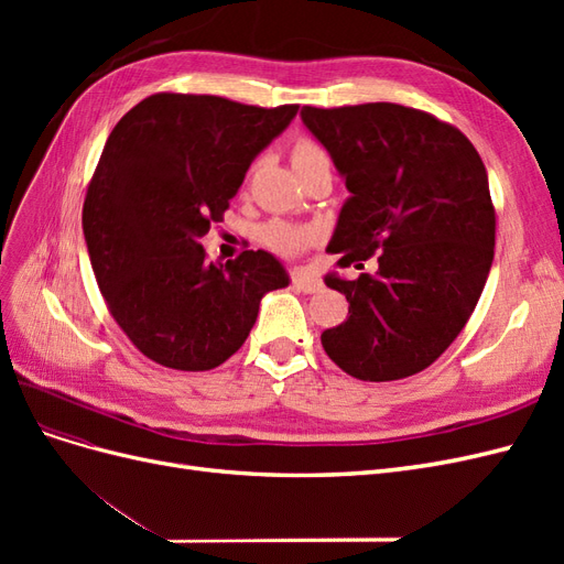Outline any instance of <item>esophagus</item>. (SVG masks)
<instances>
[{
	"mask_svg": "<svg viewBox=\"0 0 564 564\" xmlns=\"http://www.w3.org/2000/svg\"><path fill=\"white\" fill-rule=\"evenodd\" d=\"M292 286L299 289V292L315 294V292H319L322 282H319V278H315L313 272H308V270H294L292 272Z\"/></svg>",
	"mask_w": 564,
	"mask_h": 564,
	"instance_id": "esophagus-1",
	"label": "esophagus"
}]
</instances>
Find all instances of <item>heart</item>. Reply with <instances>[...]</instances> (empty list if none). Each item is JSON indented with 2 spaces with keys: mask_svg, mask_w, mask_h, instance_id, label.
<instances>
[{
  "mask_svg": "<svg viewBox=\"0 0 564 564\" xmlns=\"http://www.w3.org/2000/svg\"><path fill=\"white\" fill-rule=\"evenodd\" d=\"M319 162H329L327 152L322 150L319 143H315L313 139H299L294 143L292 166L296 174H303L305 169H311ZM261 240L272 251H278L282 256H294L315 240V232L311 228H303V226H292V224H282V220H272V224H265L261 228Z\"/></svg>",
  "mask_w": 564,
  "mask_h": 564,
  "instance_id": "heart-1",
  "label": "heart"
}]
</instances>
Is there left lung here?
Returning <instances> with one entry per match:
<instances>
[{"instance_id":"8db88e82","label":"left lung","mask_w":564,"mask_h":564,"mask_svg":"<svg viewBox=\"0 0 564 564\" xmlns=\"http://www.w3.org/2000/svg\"><path fill=\"white\" fill-rule=\"evenodd\" d=\"M350 191L329 251L357 280L324 282L348 317L322 348L360 381H398L431 367L466 327L494 261L497 214L473 143L435 115L398 104L303 106Z\"/></svg>"}]
</instances>
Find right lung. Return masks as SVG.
Masks as SVG:
<instances>
[{
	"label": "right lung",
	"mask_w": 564,
	"mask_h": 564,
	"mask_svg": "<svg viewBox=\"0 0 564 564\" xmlns=\"http://www.w3.org/2000/svg\"><path fill=\"white\" fill-rule=\"evenodd\" d=\"M296 112L162 91L108 135L82 228L108 311L148 360L178 371L224 365L247 340L263 294L289 284L261 249L207 263L199 237L224 220L253 158Z\"/></svg>",
	"instance_id": "obj_1"
}]
</instances>
